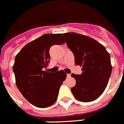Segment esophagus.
<instances>
[{
  "mask_svg": "<svg viewBox=\"0 0 124 124\" xmlns=\"http://www.w3.org/2000/svg\"><path fill=\"white\" fill-rule=\"evenodd\" d=\"M66 76H67L68 78H69V77H70V74H67V75H66Z\"/></svg>",
  "mask_w": 124,
  "mask_h": 124,
  "instance_id": "1",
  "label": "esophagus"
}]
</instances>
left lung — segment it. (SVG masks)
<instances>
[{"label": "left lung", "mask_w": 124, "mask_h": 124, "mask_svg": "<svg viewBox=\"0 0 124 124\" xmlns=\"http://www.w3.org/2000/svg\"><path fill=\"white\" fill-rule=\"evenodd\" d=\"M63 35L75 55V64L82 67L81 75L71 74L76 80L71 88L73 96L81 102L96 100L103 93L111 74L109 54L102 45L89 37L75 32Z\"/></svg>", "instance_id": "1"}]
</instances>
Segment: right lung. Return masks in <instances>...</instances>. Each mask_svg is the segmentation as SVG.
Returning a JSON list of instances; mask_svg holds the SVG:
<instances>
[{
    "mask_svg": "<svg viewBox=\"0 0 124 124\" xmlns=\"http://www.w3.org/2000/svg\"><path fill=\"white\" fill-rule=\"evenodd\" d=\"M65 41L62 34H45L23 47L16 55L13 70L16 85L29 102L45 108L55 102L66 74L43 70L49 63V49Z\"/></svg>",
    "mask_w": 124,
    "mask_h": 124,
    "instance_id": "obj_1",
    "label": "right lung"
}]
</instances>
